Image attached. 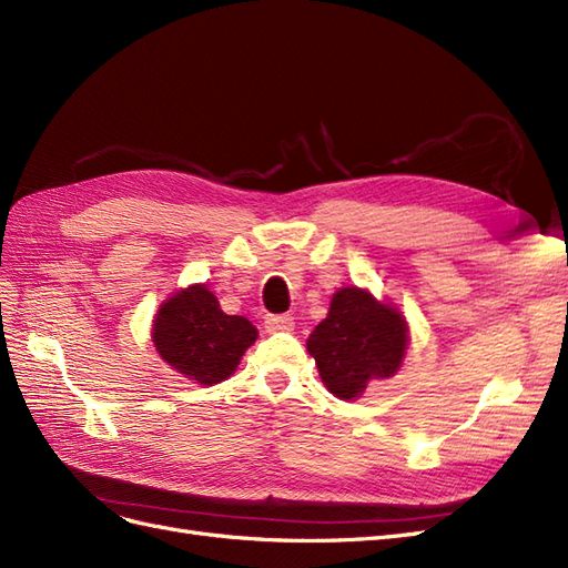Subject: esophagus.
<instances>
[{
    "instance_id": "obj_1",
    "label": "esophagus",
    "mask_w": 568,
    "mask_h": 568,
    "mask_svg": "<svg viewBox=\"0 0 568 568\" xmlns=\"http://www.w3.org/2000/svg\"><path fill=\"white\" fill-rule=\"evenodd\" d=\"M294 329V317L291 315H270L265 317V332L277 334V332H291Z\"/></svg>"
}]
</instances>
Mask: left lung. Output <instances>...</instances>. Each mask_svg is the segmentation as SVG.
I'll list each match as a JSON object with an SVG mask.
<instances>
[{"label": "left lung", "instance_id": "8db88e82", "mask_svg": "<svg viewBox=\"0 0 568 568\" xmlns=\"http://www.w3.org/2000/svg\"><path fill=\"white\" fill-rule=\"evenodd\" d=\"M407 322L398 307L379 303L369 291L338 288L329 313L307 338L322 384L336 398L353 400L372 379H388L407 351Z\"/></svg>", "mask_w": 568, "mask_h": 568}]
</instances>
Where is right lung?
I'll return each instance as SVG.
<instances>
[{"label":"right lung","mask_w":568,"mask_h":568,"mask_svg":"<svg viewBox=\"0 0 568 568\" xmlns=\"http://www.w3.org/2000/svg\"><path fill=\"white\" fill-rule=\"evenodd\" d=\"M257 338L242 315L222 313L220 301L205 284L170 296L153 320L151 341L165 363L201 386L225 382Z\"/></svg>","instance_id":"1"}]
</instances>
